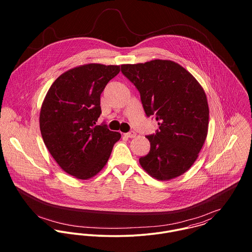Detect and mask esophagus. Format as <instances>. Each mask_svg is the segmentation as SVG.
Here are the masks:
<instances>
[{"label":"esophagus","instance_id":"esophagus-1","mask_svg":"<svg viewBox=\"0 0 252 252\" xmlns=\"http://www.w3.org/2000/svg\"><path fill=\"white\" fill-rule=\"evenodd\" d=\"M124 136H125V137H127V138H130V139H132V138H135V137L137 136V134H136L135 132H129V133H126V134H124Z\"/></svg>","mask_w":252,"mask_h":252}]
</instances>
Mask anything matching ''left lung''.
Here are the masks:
<instances>
[{"mask_svg": "<svg viewBox=\"0 0 252 252\" xmlns=\"http://www.w3.org/2000/svg\"><path fill=\"white\" fill-rule=\"evenodd\" d=\"M122 73L137 87L147 116L159 130L146 136L149 152L140 158L155 180H170L187 172L199 156L209 130V104L204 88L180 64L155 59L121 65Z\"/></svg>", "mask_w": 252, "mask_h": 252, "instance_id": "obj_1", "label": "left lung"}]
</instances>
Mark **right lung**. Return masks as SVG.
I'll use <instances>...</instances> for the list:
<instances>
[{"instance_id": "1", "label": "right lung", "mask_w": 252, "mask_h": 252, "mask_svg": "<svg viewBox=\"0 0 252 252\" xmlns=\"http://www.w3.org/2000/svg\"><path fill=\"white\" fill-rule=\"evenodd\" d=\"M120 66L85 64L63 72L52 83L39 112V129L49 153L67 174L89 180L108 163L120 133L97 125L100 97Z\"/></svg>"}]
</instances>
